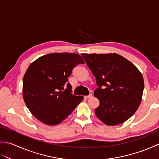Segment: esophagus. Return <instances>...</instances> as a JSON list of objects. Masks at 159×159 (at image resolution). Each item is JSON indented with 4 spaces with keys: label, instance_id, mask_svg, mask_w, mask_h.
<instances>
[{
    "label": "esophagus",
    "instance_id": "obj_1",
    "mask_svg": "<svg viewBox=\"0 0 159 159\" xmlns=\"http://www.w3.org/2000/svg\"><path fill=\"white\" fill-rule=\"evenodd\" d=\"M85 98H92V93H90V94H89L88 96H85Z\"/></svg>",
    "mask_w": 159,
    "mask_h": 159
}]
</instances>
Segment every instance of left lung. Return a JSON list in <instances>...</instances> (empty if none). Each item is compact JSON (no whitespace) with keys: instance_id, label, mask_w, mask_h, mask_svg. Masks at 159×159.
I'll use <instances>...</instances> for the list:
<instances>
[{"instance_id":"8db88e82","label":"left lung","mask_w":159,"mask_h":159,"mask_svg":"<svg viewBox=\"0 0 159 159\" xmlns=\"http://www.w3.org/2000/svg\"><path fill=\"white\" fill-rule=\"evenodd\" d=\"M81 55L98 86L93 93L100 101L95 109L96 116L108 126L124 123L136 112L141 102L142 74L130 61L116 53Z\"/></svg>"}]
</instances>
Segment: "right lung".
<instances>
[{"label": "right lung", "mask_w": 159, "mask_h": 159, "mask_svg": "<svg viewBox=\"0 0 159 159\" xmlns=\"http://www.w3.org/2000/svg\"><path fill=\"white\" fill-rule=\"evenodd\" d=\"M83 63L76 53H50L29 66L23 78V98L37 119L50 126L58 124L83 100L71 93L72 86L67 83L74 67Z\"/></svg>", "instance_id": "1"}]
</instances>
